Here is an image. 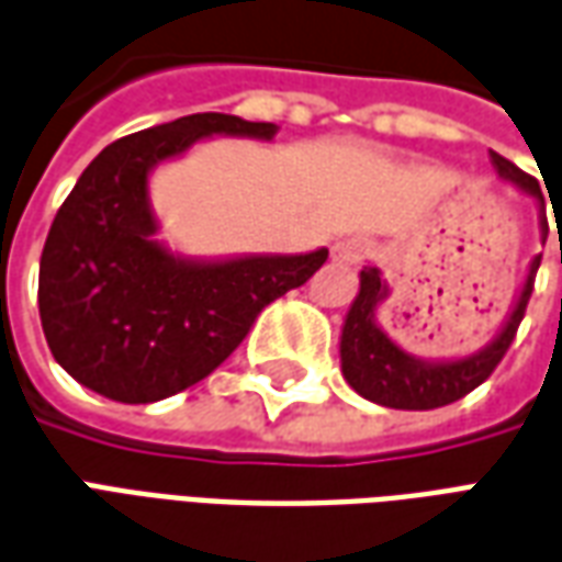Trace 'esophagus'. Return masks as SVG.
I'll list each match as a JSON object with an SVG mask.
<instances>
[{"mask_svg": "<svg viewBox=\"0 0 562 562\" xmlns=\"http://www.w3.org/2000/svg\"><path fill=\"white\" fill-rule=\"evenodd\" d=\"M370 252V244L361 240V237H349V240H340V244L334 246V261H340V265H355V261H361V258Z\"/></svg>", "mask_w": 562, "mask_h": 562, "instance_id": "34e87169", "label": "esophagus"}]
</instances>
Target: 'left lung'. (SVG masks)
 Returning a JSON list of instances; mask_svg holds the SVG:
<instances>
[{
	"label": "left lung",
	"instance_id": "left-lung-1",
	"mask_svg": "<svg viewBox=\"0 0 562 562\" xmlns=\"http://www.w3.org/2000/svg\"><path fill=\"white\" fill-rule=\"evenodd\" d=\"M491 161H494L496 173L503 180L515 183L520 192H527L539 201V210H542L539 225H542L544 240L548 220H544V198L539 183L494 149H491ZM539 261H542V256L530 261L524 289H520L503 330L484 349L467 355V358H454V361L415 358V355L403 352L401 346L379 328L376 310L389 297V285L382 282L376 268H364L361 270V289L355 294L340 334V361L346 382L361 397L379 403V406H389V409H436V406H448V403L467 397L472 389H479L484 379L494 373L496 364L503 361V355L508 352V346L515 340L527 301L532 294V280H536Z\"/></svg>",
	"mask_w": 562,
	"mask_h": 562
}]
</instances>
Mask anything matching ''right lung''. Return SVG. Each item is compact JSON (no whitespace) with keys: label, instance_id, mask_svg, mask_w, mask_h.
I'll return each mask as SVG.
<instances>
[{"label":"right lung","instance_id":"obj_1","mask_svg":"<svg viewBox=\"0 0 562 562\" xmlns=\"http://www.w3.org/2000/svg\"><path fill=\"white\" fill-rule=\"evenodd\" d=\"M213 135L270 140L273 123L192 114L114 140L56 213L38 273L50 352L83 389L156 403L210 376L258 313L316 273L328 249L301 256L183 258L161 244L149 171Z\"/></svg>","mask_w":562,"mask_h":562}]
</instances>
